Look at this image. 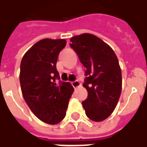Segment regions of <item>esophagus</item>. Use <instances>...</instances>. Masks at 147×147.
Here are the masks:
<instances>
[{"label": "esophagus", "instance_id": "34e87169", "mask_svg": "<svg viewBox=\"0 0 147 147\" xmlns=\"http://www.w3.org/2000/svg\"><path fill=\"white\" fill-rule=\"evenodd\" d=\"M72 86H74V88H75V89L76 88H78V87L81 86V82L78 80H76L72 82Z\"/></svg>", "mask_w": 147, "mask_h": 147}]
</instances>
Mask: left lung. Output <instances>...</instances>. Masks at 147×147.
Wrapping results in <instances>:
<instances>
[{"instance_id":"8db88e82","label":"left lung","mask_w":147,"mask_h":147,"mask_svg":"<svg viewBox=\"0 0 147 147\" xmlns=\"http://www.w3.org/2000/svg\"><path fill=\"white\" fill-rule=\"evenodd\" d=\"M70 42L86 69L83 86L88 96L82 103L86 115L94 121H104L113 113L121 93V69L117 57L108 44L92 34L76 35Z\"/></svg>"}]
</instances>
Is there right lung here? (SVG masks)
Segmentation results:
<instances>
[{
	"mask_svg": "<svg viewBox=\"0 0 147 147\" xmlns=\"http://www.w3.org/2000/svg\"><path fill=\"white\" fill-rule=\"evenodd\" d=\"M65 39H44L24 54L20 65V85L26 103L37 118L56 125L65 118L74 87L60 81L57 61Z\"/></svg>",
	"mask_w": 147,
	"mask_h": 147,
	"instance_id": "obj_1",
	"label": "right lung"
}]
</instances>
